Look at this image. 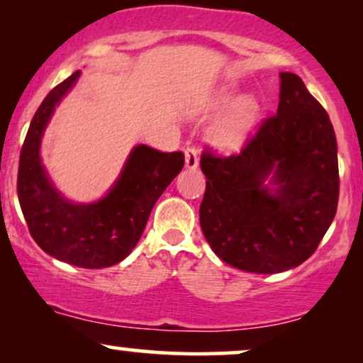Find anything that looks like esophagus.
<instances>
[{
  "label": "esophagus",
  "mask_w": 363,
  "mask_h": 363,
  "mask_svg": "<svg viewBox=\"0 0 363 363\" xmlns=\"http://www.w3.org/2000/svg\"><path fill=\"white\" fill-rule=\"evenodd\" d=\"M200 165V157H198V152L193 147H188L185 150V167L188 170H195Z\"/></svg>",
  "instance_id": "34e87169"
}]
</instances>
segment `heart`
<instances>
[{
	"mask_svg": "<svg viewBox=\"0 0 363 363\" xmlns=\"http://www.w3.org/2000/svg\"><path fill=\"white\" fill-rule=\"evenodd\" d=\"M210 111L225 112L210 128V142L221 152H236L245 145L259 118L261 107L256 99L241 96L235 87H220L208 101Z\"/></svg>",
	"mask_w": 363,
	"mask_h": 363,
	"instance_id": "b5f03b06",
	"label": "heart"
}]
</instances>
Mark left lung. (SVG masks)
<instances>
[{"label": "left lung", "mask_w": 363, "mask_h": 363, "mask_svg": "<svg viewBox=\"0 0 363 363\" xmlns=\"http://www.w3.org/2000/svg\"><path fill=\"white\" fill-rule=\"evenodd\" d=\"M279 106L240 155H201L200 225L236 269L276 274L314 255L339 201L332 122L299 76L281 72Z\"/></svg>", "instance_id": "left-lung-1"}]
</instances>
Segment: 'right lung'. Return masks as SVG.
Here are the masks:
<instances>
[{"instance_id": "right-lung-1", "label": "right lung", "mask_w": 363, "mask_h": 363, "mask_svg": "<svg viewBox=\"0 0 363 363\" xmlns=\"http://www.w3.org/2000/svg\"><path fill=\"white\" fill-rule=\"evenodd\" d=\"M79 77L76 71L54 87L34 113L19 157L18 198L29 233L44 252L67 264L101 269L125 259L137 246L152 208L182 172L185 155L135 145L101 200H67L44 167L41 142L54 111Z\"/></svg>"}]
</instances>
